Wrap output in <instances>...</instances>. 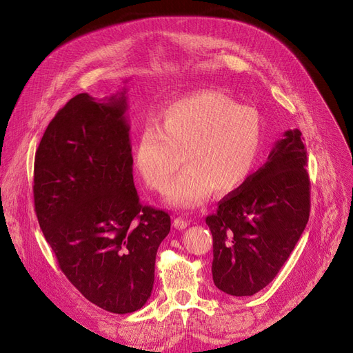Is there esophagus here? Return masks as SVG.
<instances>
[{
    "label": "esophagus",
    "instance_id": "obj_1",
    "mask_svg": "<svg viewBox=\"0 0 353 353\" xmlns=\"http://www.w3.org/2000/svg\"><path fill=\"white\" fill-rule=\"evenodd\" d=\"M189 224H190V221H189V219H185V218H181V216H177V218L173 221V225H174L176 228H179V230L186 228Z\"/></svg>",
    "mask_w": 353,
    "mask_h": 353
}]
</instances>
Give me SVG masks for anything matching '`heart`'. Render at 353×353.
<instances>
[{
	"label": "heart",
	"instance_id": "heart-1",
	"mask_svg": "<svg viewBox=\"0 0 353 353\" xmlns=\"http://www.w3.org/2000/svg\"><path fill=\"white\" fill-rule=\"evenodd\" d=\"M263 125L256 109L239 106L219 91H199L165 106L157 126L141 130L134 147L137 173L151 190L168 186L180 159L181 173L167 190L168 205L196 208L211 193L237 190L262 151Z\"/></svg>",
	"mask_w": 353,
	"mask_h": 353
}]
</instances>
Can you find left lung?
Here are the masks:
<instances>
[{
	"label": "left lung",
	"mask_w": 353,
	"mask_h": 353,
	"mask_svg": "<svg viewBox=\"0 0 353 353\" xmlns=\"http://www.w3.org/2000/svg\"><path fill=\"white\" fill-rule=\"evenodd\" d=\"M307 150L298 129L286 130L268 161L206 216L212 232L218 290L249 296L269 285L288 260L310 218Z\"/></svg>",
	"instance_id": "1"
}]
</instances>
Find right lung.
I'll use <instances>...</instances> for the list:
<instances>
[{"label": "right lung", "instance_id": "obj_1", "mask_svg": "<svg viewBox=\"0 0 353 353\" xmlns=\"http://www.w3.org/2000/svg\"><path fill=\"white\" fill-rule=\"evenodd\" d=\"M126 88L77 94L48 125L34 157V211L67 279L90 303L126 314L151 296L170 215L134 185Z\"/></svg>", "mask_w": 353, "mask_h": 353}]
</instances>
